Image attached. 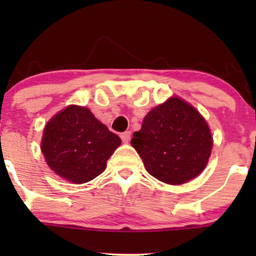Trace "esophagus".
<instances>
[{
	"label": "esophagus",
	"mask_w": 256,
	"mask_h": 256,
	"mask_svg": "<svg viewBox=\"0 0 256 256\" xmlns=\"http://www.w3.org/2000/svg\"><path fill=\"white\" fill-rule=\"evenodd\" d=\"M120 138L122 140L124 144H128L131 138V131H125V132L120 134Z\"/></svg>",
	"instance_id": "1"
}]
</instances>
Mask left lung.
Here are the masks:
<instances>
[{"instance_id":"left-lung-1","label":"left lung","mask_w":256,"mask_h":256,"mask_svg":"<svg viewBox=\"0 0 256 256\" xmlns=\"http://www.w3.org/2000/svg\"><path fill=\"white\" fill-rule=\"evenodd\" d=\"M131 144L151 176L182 184L200 174L212 152V135L200 112L178 98L152 109Z\"/></svg>"}]
</instances>
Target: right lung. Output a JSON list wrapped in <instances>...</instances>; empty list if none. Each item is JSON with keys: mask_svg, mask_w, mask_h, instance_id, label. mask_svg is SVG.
<instances>
[{"mask_svg": "<svg viewBox=\"0 0 256 256\" xmlns=\"http://www.w3.org/2000/svg\"><path fill=\"white\" fill-rule=\"evenodd\" d=\"M121 140L86 108L70 105L46 125L42 152L48 166L73 183L102 174Z\"/></svg>", "mask_w": 256, "mask_h": 256, "instance_id": "obj_1", "label": "right lung"}]
</instances>
